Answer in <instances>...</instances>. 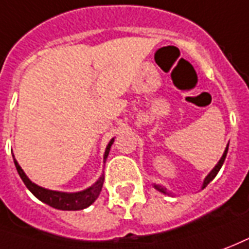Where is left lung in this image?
<instances>
[{"label":"left lung","mask_w":249,"mask_h":249,"mask_svg":"<svg viewBox=\"0 0 249 249\" xmlns=\"http://www.w3.org/2000/svg\"><path fill=\"white\" fill-rule=\"evenodd\" d=\"M227 152H228V146L226 147V150H224V152H223V157L220 158V160L217 162V164L215 167H213V170H212L208 175L206 177V179H204V182H203V186H201V188H206L207 186H208V183L212 182L213 180V178L216 177L217 172H219V170L221 168V166H223V163H224V160H226V157H227ZM154 187L157 188L158 191H160L162 194H166V195H170V192L167 191L166 188L163 186H160V184H154Z\"/></svg>","instance_id":"8db88e82"}]
</instances>
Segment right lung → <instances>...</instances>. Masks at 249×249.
I'll list each match as a JSON object with an SVG mask.
<instances>
[{
  "instance_id": "right-lung-1",
  "label": "right lung",
  "mask_w": 249,
  "mask_h": 249,
  "mask_svg": "<svg viewBox=\"0 0 249 249\" xmlns=\"http://www.w3.org/2000/svg\"><path fill=\"white\" fill-rule=\"evenodd\" d=\"M114 143V138L108 142L106 147V151H105V157L103 159L106 160L107 155L110 152L111 144ZM14 164L17 168L19 177L22 179V182L25 183V186L28 187L29 191L32 192L34 196L39 199L43 203H46L53 208H57V210H62V211H79L83 208H87L89 206H91L94 201L97 200V197L99 196V194L102 191L103 180L105 177H101L98 179L97 182L94 183L91 187H89L86 190L79 192H61V191H53V190H48V188H43V187L37 186L36 183H33L26 174L23 172L21 166L18 164V162L14 159Z\"/></svg>"
}]
</instances>
